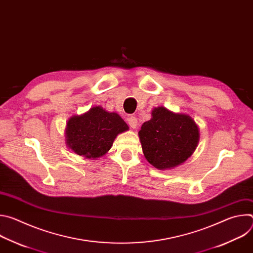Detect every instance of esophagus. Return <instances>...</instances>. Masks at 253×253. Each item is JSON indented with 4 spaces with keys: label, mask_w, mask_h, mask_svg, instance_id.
Masks as SVG:
<instances>
[{
    "label": "esophagus",
    "mask_w": 253,
    "mask_h": 253,
    "mask_svg": "<svg viewBox=\"0 0 253 253\" xmlns=\"http://www.w3.org/2000/svg\"><path fill=\"white\" fill-rule=\"evenodd\" d=\"M128 124H129V126L131 127V128H133V129H135L136 127H137V125H138V121H137V118L136 117H129L128 118Z\"/></svg>",
    "instance_id": "esophagus-1"
}]
</instances>
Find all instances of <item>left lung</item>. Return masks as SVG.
Segmentation results:
<instances>
[{
	"instance_id": "8db88e82",
	"label": "left lung",
	"mask_w": 253,
	"mask_h": 253,
	"mask_svg": "<svg viewBox=\"0 0 253 253\" xmlns=\"http://www.w3.org/2000/svg\"><path fill=\"white\" fill-rule=\"evenodd\" d=\"M138 134L144 156L160 170L185 162L199 141L198 126L189 115L171 112L162 106L154 108L152 118L143 123Z\"/></svg>"
}]
</instances>
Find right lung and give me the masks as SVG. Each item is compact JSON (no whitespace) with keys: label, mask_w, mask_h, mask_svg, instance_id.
<instances>
[{"label":"right lung","mask_w":253,"mask_h":253,"mask_svg":"<svg viewBox=\"0 0 253 253\" xmlns=\"http://www.w3.org/2000/svg\"><path fill=\"white\" fill-rule=\"evenodd\" d=\"M129 129L115 112H107L96 106L67 122L66 143L76 154L96 159L106 154L113 145L116 136Z\"/></svg>","instance_id":"add662e5"}]
</instances>
